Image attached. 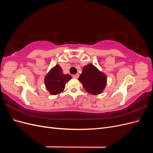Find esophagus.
<instances>
[{"label": "esophagus", "mask_w": 153, "mask_h": 153, "mask_svg": "<svg viewBox=\"0 0 153 153\" xmlns=\"http://www.w3.org/2000/svg\"><path fill=\"white\" fill-rule=\"evenodd\" d=\"M78 77H79V74H76V75H73V78H78Z\"/></svg>", "instance_id": "obj_1"}]
</instances>
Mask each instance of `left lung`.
Here are the masks:
<instances>
[{
    "label": "left lung",
    "mask_w": 153,
    "mask_h": 153,
    "mask_svg": "<svg viewBox=\"0 0 153 153\" xmlns=\"http://www.w3.org/2000/svg\"><path fill=\"white\" fill-rule=\"evenodd\" d=\"M78 80L86 91L97 95L102 92L106 84V76L91 64L84 66Z\"/></svg>",
    "instance_id": "8db88e82"
}]
</instances>
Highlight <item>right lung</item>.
<instances>
[{
    "instance_id": "right-lung-1",
    "label": "right lung",
    "mask_w": 153,
    "mask_h": 153,
    "mask_svg": "<svg viewBox=\"0 0 153 153\" xmlns=\"http://www.w3.org/2000/svg\"><path fill=\"white\" fill-rule=\"evenodd\" d=\"M71 78V76L68 74H63L62 68L57 64L45 76V86L51 94L56 95L64 89L66 83Z\"/></svg>"
}]
</instances>
